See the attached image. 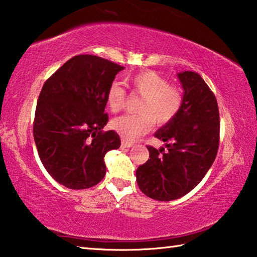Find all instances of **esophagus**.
I'll use <instances>...</instances> for the list:
<instances>
[{
  "instance_id": "34e87169",
  "label": "esophagus",
  "mask_w": 257,
  "mask_h": 257,
  "mask_svg": "<svg viewBox=\"0 0 257 257\" xmlns=\"http://www.w3.org/2000/svg\"><path fill=\"white\" fill-rule=\"evenodd\" d=\"M132 145H133V143L126 141V140H122V147L123 148H131Z\"/></svg>"
}]
</instances>
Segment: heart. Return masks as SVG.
Instances as JSON below:
<instances>
[{
	"label": "heart",
	"mask_w": 257,
	"mask_h": 257,
	"mask_svg": "<svg viewBox=\"0 0 257 257\" xmlns=\"http://www.w3.org/2000/svg\"><path fill=\"white\" fill-rule=\"evenodd\" d=\"M127 84L135 93L142 96L137 114L123 115L113 119L112 126L126 141H134L148 133L153 124L163 126L176 118L183 105V91L170 85L162 76L152 70H144L130 76ZM126 91L117 81L109 85L106 103L112 113L125 107Z\"/></svg>",
	"instance_id": "1"
}]
</instances>
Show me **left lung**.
I'll use <instances>...</instances> for the list:
<instances>
[{"label":"left lung","instance_id":"8db88e82","mask_svg":"<svg viewBox=\"0 0 257 257\" xmlns=\"http://www.w3.org/2000/svg\"><path fill=\"white\" fill-rule=\"evenodd\" d=\"M183 105L176 118L154 134L164 148L148 147L150 159L137 170L141 191L152 199L170 201L191 191L214 163L219 147V110L215 94L193 71L178 74Z\"/></svg>","mask_w":257,"mask_h":257}]
</instances>
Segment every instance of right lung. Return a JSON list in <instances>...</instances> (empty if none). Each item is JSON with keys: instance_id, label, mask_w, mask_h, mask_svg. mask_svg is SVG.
Returning <instances> with one entry per match:
<instances>
[{"instance_id": "1", "label": "right lung", "mask_w": 257, "mask_h": 257, "mask_svg": "<svg viewBox=\"0 0 257 257\" xmlns=\"http://www.w3.org/2000/svg\"><path fill=\"white\" fill-rule=\"evenodd\" d=\"M124 67L93 55L70 58L43 84L33 138L48 173L69 189H87L106 173L104 157L118 149L115 131L103 132L106 93Z\"/></svg>"}]
</instances>
